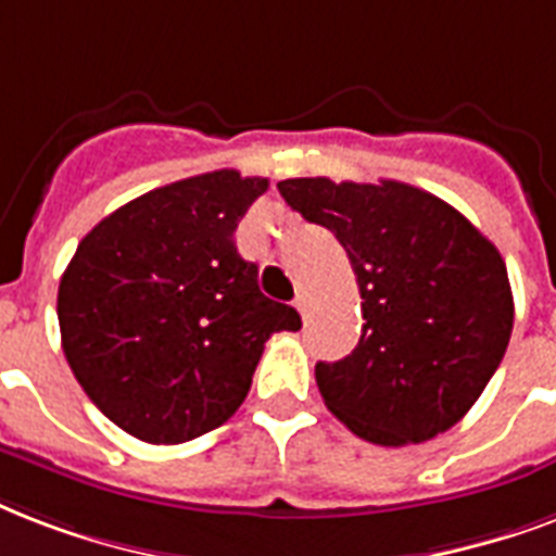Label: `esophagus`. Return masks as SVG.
<instances>
[{"instance_id": "obj_1", "label": "esophagus", "mask_w": 556, "mask_h": 556, "mask_svg": "<svg viewBox=\"0 0 556 556\" xmlns=\"http://www.w3.org/2000/svg\"><path fill=\"white\" fill-rule=\"evenodd\" d=\"M295 307H299L301 316H307V313H309V295H307V292H299V295H295Z\"/></svg>"}]
</instances>
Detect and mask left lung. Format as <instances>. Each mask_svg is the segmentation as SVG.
<instances>
[{"label":"left lung","instance_id":"1","mask_svg":"<svg viewBox=\"0 0 556 556\" xmlns=\"http://www.w3.org/2000/svg\"><path fill=\"white\" fill-rule=\"evenodd\" d=\"M278 191L337 235L363 299V337L318 363L325 406L380 446L429 441L462 420L514 330L505 261L462 211L406 182L283 179Z\"/></svg>","mask_w":556,"mask_h":556}]
</instances>
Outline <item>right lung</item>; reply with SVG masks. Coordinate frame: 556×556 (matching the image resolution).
Masks as SVG:
<instances>
[{
	"instance_id": "right-lung-1",
	"label": "right lung",
	"mask_w": 556,
	"mask_h": 556,
	"mask_svg": "<svg viewBox=\"0 0 556 556\" xmlns=\"http://www.w3.org/2000/svg\"><path fill=\"white\" fill-rule=\"evenodd\" d=\"M266 188L226 167L148 191L103 217L60 278L68 368L132 438L182 443L223 426L247 400L266 339L301 327L235 247Z\"/></svg>"
}]
</instances>
